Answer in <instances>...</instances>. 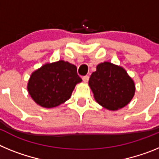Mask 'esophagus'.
<instances>
[{"instance_id":"obj_1","label":"esophagus","mask_w":159,"mask_h":159,"mask_svg":"<svg viewBox=\"0 0 159 159\" xmlns=\"http://www.w3.org/2000/svg\"><path fill=\"white\" fill-rule=\"evenodd\" d=\"M88 80H89V76H88V75H85V76L83 77V80H84V82H88Z\"/></svg>"}]
</instances>
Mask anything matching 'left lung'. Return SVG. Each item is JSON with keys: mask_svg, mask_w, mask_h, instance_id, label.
Wrapping results in <instances>:
<instances>
[{"mask_svg": "<svg viewBox=\"0 0 159 159\" xmlns=\"http://www.w3.org/2000/svg\"><path fill=\"white\" fill-rule=\"evenodd\" d=\"M88 84L95 101L110 111H117L127 106L135 92L134 80L126 70L107 61L97 65Z\"/></svg>", "mask_w": 159, "mask_h": 159, "instance_id": "left-lung-1", "label": "left lung"}]
</instances>
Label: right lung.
Returning <instances> with one entry per match:
<instances>
[{
	"label": "right lung",
	"mask_w": 159,
	"mask_h": 159,
	"mask_svg": "<svg viewBox=\"0 0 159 159\" xmlns=\"http://www.w3.org/2000/svg\"><path fill=\"white\" fill-rule=\"evenodd\" d=\"M81 82L74 64L59 60L43 64L33 71L27 89L31 98L38 105L52 108L68 100L75 85Z\"/></svg>",
	"instance_id": "1"
}]
</instances>
